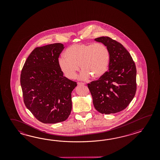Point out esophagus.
<instances>
[{"instance_id": "1", "label": "esophagus", "mask_w": 160, "mask_h": 160, "mask_svg": "<svg viewBox=\"0 0 160 160\" xmlns=\"http://www.w3.org/2000/svg\"><path fill=\"white\" fill-rule=\"evenodd\" d=\"M77 84H78V86H83V85H85V83H82V82H78Z\"/></svg>"}]
</instances>
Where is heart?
<instances>
[{
	"instance_id": "1",
	"label": "heart",
	"mask_w": 160,
	"mask_h": 160,
	"mask_svg": "<svg viewBox=\"0 0 160 160\" xmlns=\"http://www.w3.org/2000/svg\"><path fill=\"white\" fill-rule=\"evenodd\" d=\"M65 54L58 58V66L68 79L75 78L79 66L83 70L79 76L82 80H86L90 77L94 79L100 78L109 68L110 51L102 43L72 44L66 49Z\"/></svg>"
}]
</instances>
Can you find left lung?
I'll return each instance as SVG.
<instances>
[{
    "label": "left lung",
    "instance_id": "left-lung-1",
    "mask_svg": "<svg viewBox=\"0 0 160 160\" xmlns=\"http://www.w3.org/2000/svg\"><path fill=\"white\" fill-rule=\"evenodd\" d=\"M95 41L108 48L110 54L109 71L88 84L95 109L102 114L119 112L127 108L136 94L137 70L129 52L122 44L108 37Z\"/></svg>",
    "mask_w": 160,
    "mask_h": 160
}]
</instances>
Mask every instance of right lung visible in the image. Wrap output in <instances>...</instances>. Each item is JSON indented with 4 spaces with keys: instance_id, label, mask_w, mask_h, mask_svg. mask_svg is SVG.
Returning a JSON list of instances; mask_svg holds the SVG:
<instances>
[{
    "instance_id": "right-lung-1",
    "label": "right lung",
    "mask_w": 160,
    "mask_h": 160,
    "mask_svg": "<svg viewBox=\"0 0 160 160\" xmlns=\"http://www.w3.org/2000/svg\"><path fill=\"white\" fill-rule=\"evenodd\" d=\"M64 48L58 43L35 48L21 72L24 104L44 123L63 122L72 111V92L77 84L64 77L59 68L58 58Z\"/></svg>"
}]
</instances>
